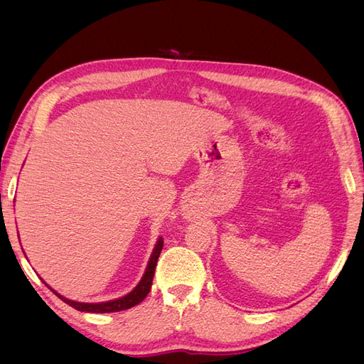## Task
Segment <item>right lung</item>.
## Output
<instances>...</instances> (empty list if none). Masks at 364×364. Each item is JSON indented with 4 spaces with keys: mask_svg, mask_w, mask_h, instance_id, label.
<instances>
[{
    "mask_svg": "<svg viewBox=\"0 0 364 364\" xmlns=\"http://www.w3.org/2000/svg\"><path fill=\"white\" fill-rule=\"evenodd\" d=\"M164 246V240L162 237H159V240L156 241V246L153 249L151 257L149 259L147 269L144 272V277L141 278L139 284L136 287L132 290L129 294L118 297V299L114 301H107V302H100V304H86V302H75V301H70L67 297L60 296L58 291H54L53 289H50L54 294H56L59 299H62L65 304H68L70 306L75 308L79 311H86V313H117V311H123L127 310V308H132L138 305L139 302H142L146 299V296L149 294L150 289H151V282H153V274H155V269H156V262L158 258L161 255V250ZM47 285V284H46ZM48 287V285H47Z\"/></svg>",
    "mask_w": 364,
    "mask_h": 364,
    "instance_id": "1",
    "label": "right lung"
}]
</instances>
